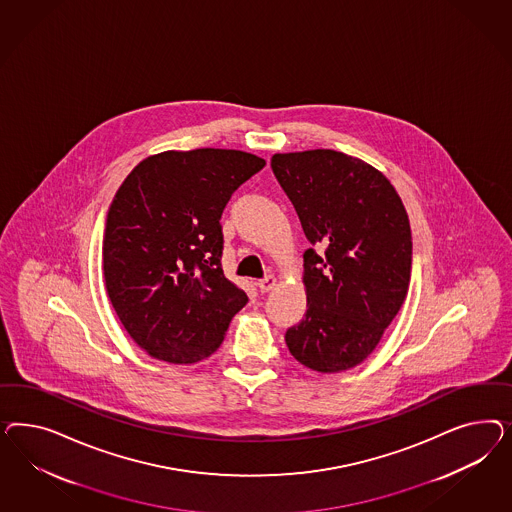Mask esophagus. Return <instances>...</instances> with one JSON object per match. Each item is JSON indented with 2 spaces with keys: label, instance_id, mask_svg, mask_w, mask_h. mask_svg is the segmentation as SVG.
I'll use <instances>...</instances> for the list:
<instances>
[{
  "label": "esophagus",
  "instance_id": "1",
  "mask_svg": "<svg viewBox=\"0 0 512 512\" xmlns=\"http://www.w3.org/2000/svg\"><path fill=\"white\" fill-rule=\"evenodd\" d=\"M276 285H278V278H276V276H266V278L261 279V281L257 283V287H259L261 293L272 291Z\"/></svg>",
  "mask_w": 512,
  "mask_h": 512
}]
</instances>
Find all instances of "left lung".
I'll use <instances>...</instances> for the list:
<instances>
[{
	"mask_svg": "<svg viewBox=\"0 0 512 512\" xmlns=\"http://www.w3.org/2000/svg\"><path fill=\"white\" fill-rule=\"evenodd\" d=\"M311 248L304 253L308 310L285 334L313 372L351 370L370 357L398 315L411 279V227L383 172L353 155H272Z\"/></svg>",
	"mask_w": 512,
	"mask_h": 512,
	"instance_id": "1",
	"label": "left lung"
}]
</instances>
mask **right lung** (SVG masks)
<instances>
[{
    "label": "right lung",
    "instance_id": "1",
    "mask_svg": "<svg viewBox=\"0 0 512 512\" xmlns=\"http://www.w3.org/2000/svg\"><path fill=\"white\" fill-rule=\"evenodd\" d=\"M266 161L199 148L142 159L116 191L103 238L112 308L150 357L195 364L216 353L248 295L221 268V214Z\"/></svg>",
    "mask_w": 512,
    "mask_h": 512
}]
</instances>
